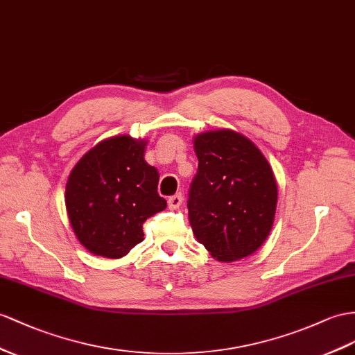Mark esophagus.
I'll return each mask as SVG.
<instances>
[{"label": "esophagus", "instance_id": "obj_1", "mask_svg": "<svg viewBox=\"0 0 355 355\" xmlns=\"http://www.w3.org/2000/svg\"><path fill=\"white\" fill-rule=\"evenodd\" d=\"M181 202H183V196H181V193H177L168 199V205L171 210H175V208H178L181 205Z\"/></svg>", "mask_w": 355, "mask_h": 355}]
</instances>
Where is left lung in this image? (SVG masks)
Instances as JSON below:
<instances>
[{
	"mask_svg": "<svg viewBox=\"0 0 355 355\" xmlns=\"http://www.w3.org/2000/svg\"><path fill=\"white\" fill-rule=\"evenodd\" d=\"M198 172L189 190L196 240L222 262L257 252L275 220L277 184L264 154L246 136L222 129L196 135Z\"/></svg>",
	"mask_w": 355,
	"mask_h": 355,
	"instance_id": "left-lung-1",
	"label": "left lung"
}]
</instances>
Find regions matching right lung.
<instances>
[{
    "instance_id": "right-lung-1",
    "label": "right lung",
    "mask_w": 355,
    "mask_h": 355,
    "mask_svg": "<svg viewBox=\"0 0 355 355\" xmlns=\"http://www.w3.org/2000/svg\"><path fill=\"white\" fill-rule=\"evenodd\" d=\"M147 141L114 136L91 148L71 169L66 208L75 235L91 253L121 258L144 240V222L166 208L159 172L144 159Z\"/></svg>"
}]
</instances>
